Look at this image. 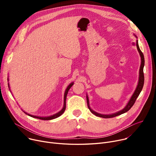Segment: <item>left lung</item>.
<instances>
[{
    "label": "left lung",
    "mask_w": 156,
    "mask_h": 156,
    "mask_svg": "<svg viewBox=\"0 0 156 156\" xmlns=\"http://www.w3.org/2000/svg\"><path fill=\"white\" fill-rule=\"evenodd\" d=\"M135 37L137 38V37L136 35H135ZM133 45H136V48H137V50L139 52V54H140V58H141V65L140 66V70H139V78H138V85L136 86V88L135 89V90L134 92V93L133 94V95L131 97L130 99L129 100V101L128 102L127 104L126 105L125 107L122 109V110L115 112V113H113V114H100V113H98L95 111H94V110H92L90 108V103H89V99H88V97L87 94V105H88V108L90 111V112L94 114V115L97 116H99L101 118H113V117H115L119 115H121V114H123L126 112L127 111H128L131 108H132V106L133 105V104L135 102V101L136 99V98L138 97V95H140L142 90L143 88L144 87V64H145V59H144V56L143 53L142 52V51H140V47H139L138 45V40H136V43H133Z\"/></svg>",
    "instance_id": "left-lung-1"
}]
</instances>
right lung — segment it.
I'll use <instances>...</instances> for the list:
<instances>
[{"instance_id":"add662e5","label":"right lung","mask_w":156,"mask_h":156,"mask_svg":"<svg viewBox=\"0 0 156 156\" xmlns=\"http://www.w3.org/2000/svg\"><path fill=\"white\" fill-rule=\"evenodd\" d=\"M7 80L9 81V78H7ZM73 84H74V82L71 83L68 86V87L66 88V89L65 92H64V105H63V108H62V109L59 112L55 113V114H53V115L49 116H45V117L34 116V115H32V114H28L27 112H24V111H23V112H24V113H25L26 114H28V115L29 116H31V117H32V118H37V119H42V120H51V119H55V118H57L59 117L61 115H62V114L64 113V111H65V109H66V97H67V95H68L69 90L70 88L73 85ZM8 87H9V90H10V87H9V83H8ZM10 92H11V90H10Z\"/></svg>"}]
</instances>
